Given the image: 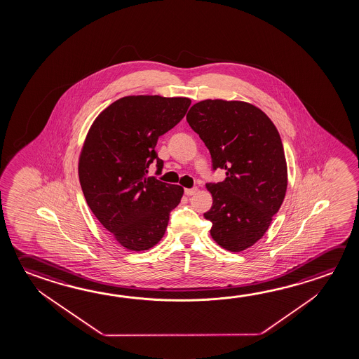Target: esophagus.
<instances>
[{
	"label": "esophagus",
	"instance_id": "1",
	"mask_svg": "<svg viewBox=\"0 0 359 359\" xmlns=\"http://www.w3.org/2000/svg\"><path fill=\"white\" fill-rule=\"evenodd\" d=\"M184 191H185V195L190 196V195H194L198 191V188L185 189Z\"/></svg>",
	"mask_w": 359,
	"mask_h": 359
}]
</instances>
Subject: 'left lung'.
Here are the masks:
<instances>
[{
  "label": "left lung",
  "mask_w": 359,
  "mask_h": 359,
  "mask_svg": "<svg viewBox=\"0 0 359 359\" xmlns=\"http://www.w3.org/2000/svg\"><path fill=\"white\" fill-rule=\"evenodd\" d=\"M190 128L212 155V169L226 177L209 182L212 205L204 214L210 236L229 252L262 239L278 212L288 185L282 139L271 118L244 101L204 100L187 115Z\"/></svg>",
  "instance_id": "1"
}]
</instances>
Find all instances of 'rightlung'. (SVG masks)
<instances>
[{"mask_svg":"<svg viewBox=\"0 0 359 359\" xmlns=\"http://www.w3.org/2000/svg\"><path fill=\"white\" fill-rule=\"evenodd\" d=\"M188 97L125 96L107 106L88 130L79 159V177L95 217L121 247L142 252L164 236L170 212L184 189L147 177L155 147L188 111Z\"/></svg>","mask_w":359,"mask_h":359,"instance_id":"right-lung-1","label":"right lung"}]
</instances>
